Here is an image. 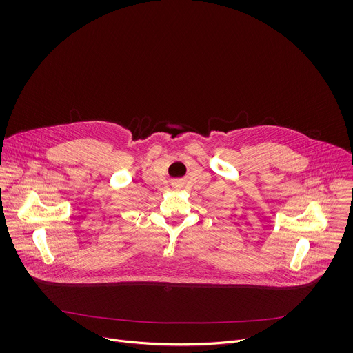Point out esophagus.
<instances>
[{
    "mask_svg": "<svg viewBox=\"0 0 353 353\" xmlns=\"http://www.w3.org/2000/svg\"><path fill=\"white\" fill-rule=\"evenodd\" d=\"M172 189H174L175 192L183 190V189H185V181H183V179H176V181H174V182H172Z\"/></svg>",
    "mask_w": 353,
    "mask_h": 353,
    "instance_id": "1",
    "label": "esophagus"
}]
</instances>
